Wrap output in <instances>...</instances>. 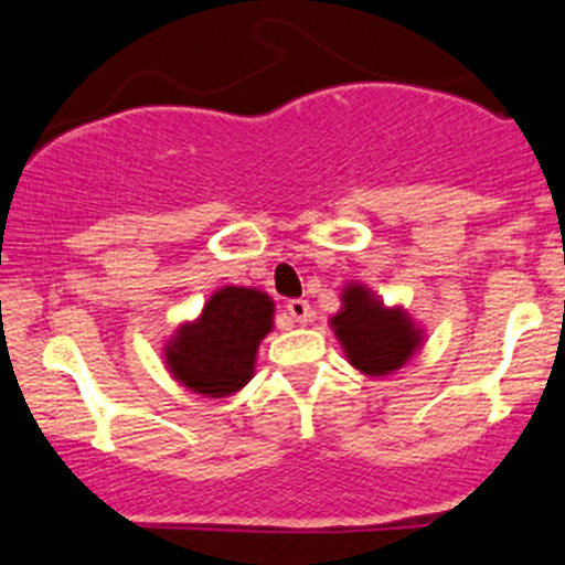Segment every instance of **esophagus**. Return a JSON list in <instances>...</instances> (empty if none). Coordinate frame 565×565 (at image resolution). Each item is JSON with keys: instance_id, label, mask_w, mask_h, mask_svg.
Instances as JSON below:
<instances>
[{"instance_id": "1", "label": "esophagus", "mask_w": 565, "mask_h": 565, "mask_svg": "<svg viewBox=\"0 0 565 565\" xmlns=\"http://www.w3.org/2000/svg\"><path fill=\"white\" fill-rule=\"evenodd\" d=\"M287 313L297 323H305V321L310 319V302L308 300H300V297H295V300H287Z\"/></svg>"}]
</instances>
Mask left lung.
Segmentation results:
<instances>
[{
    "instance_id": "left-lung-1",
    "label": "left lung",
    "mask_w": 565,
    "mask_h": 565,
    "mask_svg": "<svg viewBox=\"0 0 565 565\" xmlns=\"http://www.w3.org/2000/svg\"><path fill=\"white\" fill-rule=\"evenodd\" d=\"M332 327L350 364L372 377H385L404 366L423 342V332L408 313L385 308L364 284H350L342 291V310Z\"/></svg>"
}]
</instances>
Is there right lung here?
Returning <instances> with one entry per match:
<instances>
[{
    "label": "right lung",
    "instance_id": "1",
    "mask_svg": "<svg viewBox=\"0 0 565 565\" xmlns=\"http://www.w3.org/2000/svg\"><path fill=\"white\" fill-rule=\"evenodd\" d=\"M270 329L274 300L265 291L223 287L167 342V366L193 393L231 395L252 380L257 345Z\"/></svg>",
    "mask_w": 565,
    "mask_h": 565
}]
</instances>
